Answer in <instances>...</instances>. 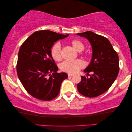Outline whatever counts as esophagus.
Wrapping results in <instances>:
<instances>
[{"instance_id":"1","label":"esophagus","mask_w":132,"mask_h":132,"mask_svg":"<svg viewBox=\"0 0 132 132\" xmlns=\"http://www.w3.org/2000/svg\"><path fill=\"white\" fill-rule=\"evenodd\" d=\"M73 74H70V73H68V77H71V76H73Z\"/></svg>"}]
</instances>
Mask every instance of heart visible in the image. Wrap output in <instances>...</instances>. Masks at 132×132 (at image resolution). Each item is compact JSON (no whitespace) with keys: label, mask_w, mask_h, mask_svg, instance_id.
Segmentation results:
<instances>
[{"label":"heart","mask_w":132,"mask_h":132,"mask_svg":"<svg viewBox=\"0 0 132 132\" xmlns=\"http://www.w3.org/2000/svg\"><path fill=\"white\" fill-rule=\"evenodd\" d=\"M70 44L77 52H82L85 48V44L82 41L77 39L72 40ZM61 47L59 43H56L50 49V55L56 61L61 60ZM81 53V52H80ZM84 63L82 60L76 59L74 61H65L61 64L60 68L62 71L68 73H76L81 68H84Z\"/></svg>","instance_id":"heart-1"}]
</instances>
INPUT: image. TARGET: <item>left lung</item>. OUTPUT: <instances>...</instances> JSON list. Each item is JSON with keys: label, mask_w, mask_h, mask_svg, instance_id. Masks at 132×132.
Here are the masks:
<instances>
[{"label": "left lung", "mask_w": 132, "mask_h": 132, "mask_svg": "<svg viewBox=\"0 0 132 132\" xmlns=\"http://www.w3.org/2000/svg\"><path fill=\"white\" fill-rule=\"evenodd\" d=\"M87 38L93 48V57L87 68L84 70L89 75L81 76L77 87L80 94L87 97H95L107 91L119 72V57L110 41L106 37L91 31L77 34Z\"/></svg>", "instance_id": "8db88e82"}]
</instances>
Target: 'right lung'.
Returning <instances> with one entry per match:
<instances>
[{
	"label": "right lung",
	"instance_id": "obj_1",
	"mask_svg": "<svg viewBox=\"0 0 132 132\" xmlns=\"http://www.w3.org/2000/svg\"><path fill=\"white\" fill-rule=\"evenodd\" d=\"M68 35L48 30H39L21 44L18 55L17 73L23 87L32 97L50 101L59 94L61 83L68 75L57 73L58 67L51 56L50 49L54 43Z\"/></svg>",
	"mask_w": 132,
	"mask_h": 132
}]
</instances>
